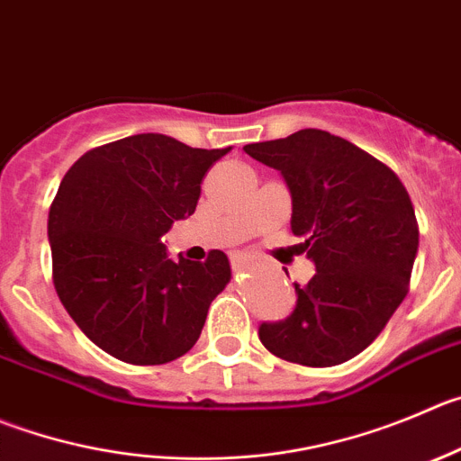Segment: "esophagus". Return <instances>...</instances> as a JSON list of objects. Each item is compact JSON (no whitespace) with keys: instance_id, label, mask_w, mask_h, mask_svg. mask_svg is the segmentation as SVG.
I'll return each instance as SVG.
<instances>
[{"instance_id":"34e87169","label":"esophagus","mask_w":461,"mask_h":461,"mask_svg":"<svg viewBox=\"0 0 461 461\" xmlns=\"http://www.w3.org/2000/svg\"><path fill=\"white\" fill-rule=\"evenodd\" d=\"M250 255H245V252H236V255H231V268L234 270H243L250 266Z\"/></svg>"}]
</instances>
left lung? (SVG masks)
Instances as JSON below:
<instances>
[{
	"label": "left lung",
	"mask_w": 461,
	"mask_h": 461,
	"mask_svg": "<svg viewBox=\"0 0 461 461\" xmlns=\"http://www.w3.org/2000/svg\"><path fill=\"white\" fill-rule=\"evenodd\" d=\"M275 167L291 193V231L316 275L295 284V307L261 322L273 355L303 366H337L371 346L410 286L419 225L391 167L321 129L245 145Z\"/></svg>",
	"instance_id": "8db88e82"
}]
</instances>
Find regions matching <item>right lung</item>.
Listing matches in <instances>:
<instances>
[{"label":"right lung","instance_id":"1","mask_svg":"<svg viewBox=\"0 0 461 461\" xmlns=\"http://www.w3.org/2000/svg\"><path fill=\"white\" fill-rule=\"evenodd\" d=\"M227 152L136 133L90 149L66 172L47 221L56 294L115 359L157 366L200 339L230 261L221 250L172 261L163 234L195 211L202 177Z\"/></svg>","mask_w":461,"mask_h":461}]
</instances>
